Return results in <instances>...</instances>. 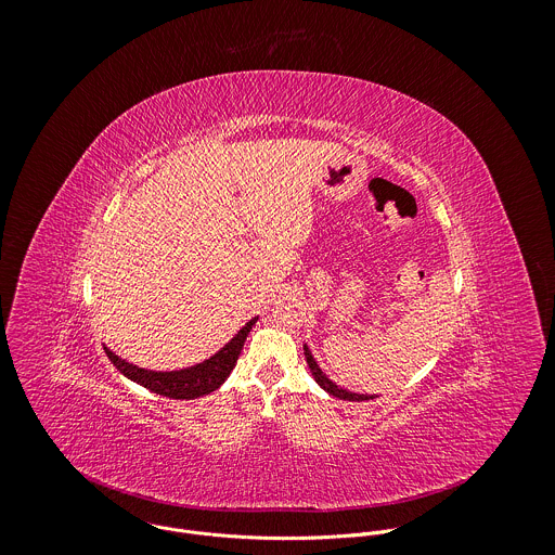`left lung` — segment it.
Masks as SVG:
<instances>
[{"mask_svg":"<svg viewBox=\"0 0 555 555\" xmlns=\"http://www.w3.org/2000/svg\"><path fill=\"white\" fill-rule=\"evenodd\" d=\"M304 353H306V362H308V366H310V371H312L317 384H319L323 390H327L330 395H334V397H338V399H347V401H366V399H373L371 395H358V392H349V390H345V388H338L332 379H327V377L323 375V371H321L319 364L314 362V358H312V353H310L308 347H304Z\"/></svg>","mask_w":555,"mask_h":555,"instance_id":"obj_1","label":"left lung"}]
</instances>
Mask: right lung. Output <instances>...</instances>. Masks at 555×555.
Instances as JSON below:
<instances>
[{
	"label": "right lung",
	"instance_id": "1",
	"mask_svg": "<svg viewBox=\"0 0 555 555\" xmlns=\"http://www.w3.org/2000/svg\"><path fill=\"white\" fill-rule=\"evenodd\" d=\"M256 319H251L219 353H215L212 358H208L202 364L182 369V371H147V369H139L126 360H121L119 356H115L111 349H106L111 362L132 382L150 388L156 395L163 397H171V399H197L204 397L212 390H217L228 375L232 373V369L236 366V360L243 351V345L247 340V334L251 332Z\"/></svg>",
	"mask_w": 555,
	"mask_h": 555
}]
</instances>
